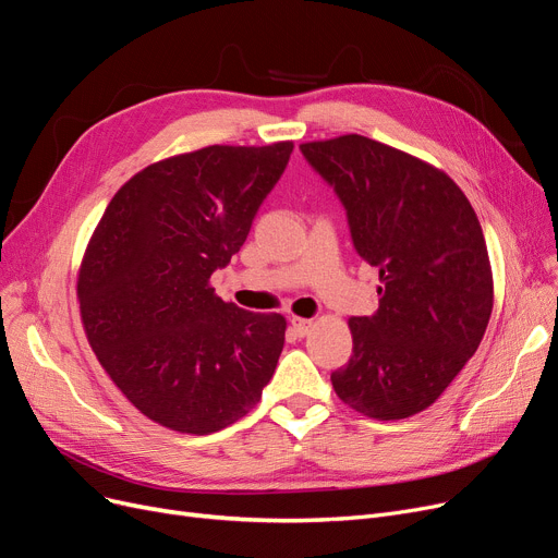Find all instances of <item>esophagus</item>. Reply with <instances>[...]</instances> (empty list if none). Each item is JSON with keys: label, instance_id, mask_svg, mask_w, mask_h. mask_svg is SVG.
Instances as JSON below:
<instances>
[{"label": "esophagus", "instance_id": "1", "mask_svg": "<svg viewBox=\"0 0 558 558\" xmlns=\"http://www.w3.org/2000/svg\"><path fill=\"white\" fill-rule=\"evenodd\" d=\"M289 324H292V328H294V332H296L299 337H305V335L312 330V319L292 317V319H289Z\"/></svg>", "mask_w": 558, "mask_h": 558}]
</instances>
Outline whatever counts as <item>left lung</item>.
<instances>
[{
	"mask_svg": "<svg viewBox=\"0 0 558 558\" xmlns=\"http://www.w3.org/2000/svg\"><path fill=\"white\" fill-rule=\"evenodd\" d=\"M342 203L355 253L376 266L378 310L351 317L353 355L330 374L337 397L374 420L438 399L478 349L493 274L476 214L451 178L360 134L303 143Z\"/></svg>",
	"mask_w": 558,
	"mask_h": 558,
	"instance_id": "obj_1",
	"label": "left lung"
}]
</instances>
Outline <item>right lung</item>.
<instances>
[{
  "label": "right lung",
  "instance_id": "obj_1",
  "mask_svg": "<svg viewBox=\"0 0 558 558\" xmlns=\"http://www.w3.org/2000/svg\"><path fill=\"white\" fill-rule=\"evenodd\" d=\"M294 143L209 145L143 168L109 203L77 294L88 342L153 422L207 435L259 401L284 344L280 314L214 294Z\"/></svg>",
  "mask_w": 558,
  "mask_h": 558
}]
</instances>
